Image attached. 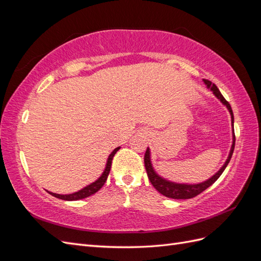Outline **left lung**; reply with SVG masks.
Instances as JSON below:
<instances>
[{
	"mask_svg": "<svg viewBox=\"0 0 261 261\" xmlns=\"http://www.w3.org/2000/svg\"><path fill=\"white\" fill-rule=\"evenodd\" d=\"M203 84L207 86V88L210 89V91L213 92V94H215V96L220 100L221 103L225 106L226 109L228 110V112H230L231 123H232V135H233V140H232V146H231V149H230V153H228L227 159L225 160L224 164L220 168V170L216 173L215 175H212L210 178L201 181V183L188 184V183H176V181L167 179V178H164L161 175L158 174L155 170L153 169V165H152V162H151V154H150V148L148 147L147 150H146L145 158H144L148 178H149L150 181H151V184L153 185V187L156 189V191L159 192L160 194H162L163 196L168 197V198L189 199V198H193V197L202 193L204 189H207L209 186H211L221 176V174H222L223 171L227 167L228 162H230L232 154H233V151H234L235 135H234V115H233L232 108H231L230 103H228V102L224 99L222 94H221L220 90L218 89V87L215 84H212L210 81H207V80H203Z\"/></svg>",
	"mask_w": 261,
	"mask_h": 261,
	"instance_id": "left-lung-1",
	"label": "left lung"
}]
</instances>
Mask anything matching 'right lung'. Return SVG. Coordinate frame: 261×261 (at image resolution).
I'll list each match as a JSON object with an SVG mask.
<instances>
[{
    "label": "right lung",
    "mask_w": 261,
    "mask_h": 261,
    "mask_svg": "<svg viewBox=\"0 0 261 261\" xmlns=\"http://www.w3.org/2000/svg\"><path fill=\"white\" fill-rule=\"evenodd\" d=\"M121 147H117L115 148L113 151L110 153V155L108 156V160H107V163H106V168L103 170V172H102V174L100 175V177H98L96 180L92 181L91 184L87 185L86 187L82 188L81 191L78 192H75L73 194H66V195H62V194H55V193H52V192H48L50 195L57 197V198L59 199H63V200H67V201H73V200H80V199H84V198H87V197H89L93 194H96L99 189L105 185L106 180L108 178V175L110 173V170H111V165H112V160H113V156L114 154L120 150Z\"/></svg>",
    "instance_id": "obj_1"
}]
</instances>
